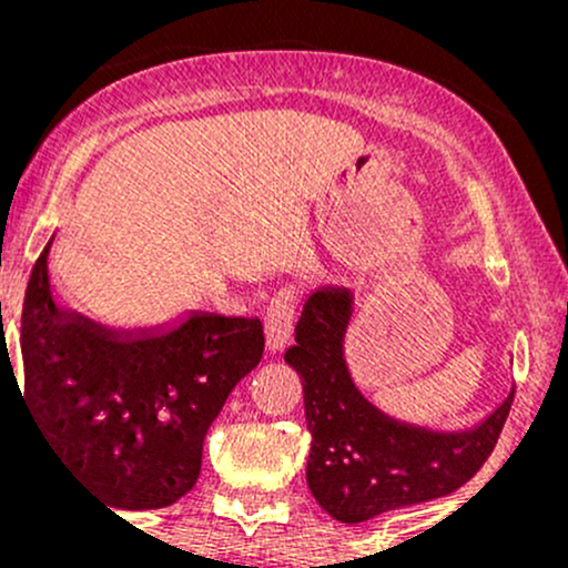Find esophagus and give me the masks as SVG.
I'll list each match as a JSON object with an SVG mask.
<instances>
[{"mask_svg": "<svg viewBox=\"0 0 568 568\" xmlns=\"http://www.w3.org/2000/svg\"><path fill=\"white\" fill-rule=\"evenodd\" d=\"M293 317H296V291L285 288L275 293L264 315V331H266V349L280 352L288 344L293 331Z\"/></svg>", "mask_w": 568, "mask_h": 568, "instance_id": "obj_1", "label": "esophagus"}]
</instances>
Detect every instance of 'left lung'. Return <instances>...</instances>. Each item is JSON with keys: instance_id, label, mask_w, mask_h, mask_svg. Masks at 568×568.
I'll return each instance as SVG.
<instances>
[{"instance_id": "8db88e82", "label": "left lung", "mask_w": 568, "mask_h": 568, "mask_svg": "<svg viewBox=\"0 0 568 568\" xmlns=\"http://www.w3.org/2000/svg\"><path fill=\"white\" fill-rule=\"evenodd\" d=\"M355 291L321 285L304 302L285 363L304 389L312 435L306 486L331 518L363 524L397 507L446 497L478 473L510 410L513 389L465 429H429L389 416L352 379L347 334Z\"/></svg>"}]
</instances>
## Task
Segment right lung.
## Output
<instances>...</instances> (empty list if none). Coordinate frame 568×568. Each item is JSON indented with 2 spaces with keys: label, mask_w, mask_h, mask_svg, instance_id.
I'll return each mask as SVG.
<instances>
[{
  "label": "right lung",
  "mask_w": 568,
  "mask_h": 568,
  "mask_svg": "<svg viewBox=\"0 0 568 568\" xmlns=\"http://www.w3.org/2000/svg\"><path fill=\"white\" fill-rule=\"evenodd\" d=\"M53 243L55 234L23 298L31 419L69 473L109 507L173 505L197 484L202 443L226 397L262 361V321L186 310L149 325L95 323L55 302Z\"/></svg>",
  "instance_id": "add662e5"
}]
</instances>
